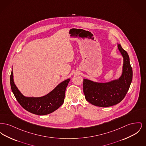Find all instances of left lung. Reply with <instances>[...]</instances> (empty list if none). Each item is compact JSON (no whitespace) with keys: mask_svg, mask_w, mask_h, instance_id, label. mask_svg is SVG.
<instances>
[{"mask_svg":"<svg viewBox=\"0 0 146 146\" xmlns=\"http://www.w3.org/2000/svg\"><path fill=\"white\" fill-rule=\"evenodd\" d=\"M118 48L123 57L121 76L107 83H98L84 79L83 91L85 99L96 106L107 107L120 102L129 89L132 79V67L127 52L118 44Z\"/></svg>","mask_w":146,"mask_h":146,"instance_id":"obj_1","label":"left lung"}]
</instances>
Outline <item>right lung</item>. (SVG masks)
<instances>
[{
  "label": "right lung",
  "instance_id": "right-lung-1",
  "mask_svg": "<svg viewBox=\"0 0 146 146\" xmlns=\"http://www.w3.org/2000/svg\"><path fill=\"white\" fill-rule=\"evenodd\" d=\"M13 68L10 75V85L18 102L26 111L33 114L44 115L57 110L63 104L66 88L70 78L59 84L47 95L42 97H26L18 89L14 81Z\"/></svg>",
  "mask_w": 146,
  "mask_h": 146
}]
</instances>
